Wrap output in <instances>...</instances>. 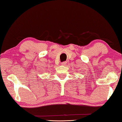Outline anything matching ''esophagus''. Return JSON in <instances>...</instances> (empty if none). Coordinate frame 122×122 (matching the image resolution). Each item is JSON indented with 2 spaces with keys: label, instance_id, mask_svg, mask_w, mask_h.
I'll return each instance as SVG.
<instances>
[{
  "label": "esophagus",
  "instance_id": "obj_1",
  "mask_svg": "<svg viewBox=\"0 0 122 122\" xmlns=\"http://www.w3.org/2000/svg\"><path fill=\"white\" fill-rule=\"evenodd\" d=\"M66 62H62L61 63V65H63V66H65V65H66Z\"/></svg>",
  "mask_w": 122,
  "mask_h": 122
}]
</instances>
